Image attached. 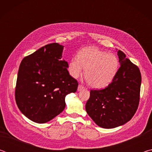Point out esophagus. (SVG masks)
Here are the masks:
<instances>
[{"label": "esophagus", "mask_w": 152, "mask_h": 152, "mask_svg": "<svg viewBox=\"0 0 152 152\" xmlns=\"http://www.w3.org/2000/svg\"><path fill=\"white\" fill-rule=\"evenodd\" d=\"M84 88V87L82 85H78V91H81L82 90H83Z\"/></svg>", "instance_id": "obj_1"}]
</instances>
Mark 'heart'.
<instances>
[{
  "label": "heart",
  "instance_id": "heart-1",
  "mask_svg": "<svg viewBox=\"0 0 152 152\" xmlns=\"http://www.w3.org/2000/svg\"><path fill=\"white\" fill-rule=\"evenodd\" d=\"M119 68L117 57L94 47L81 50L78 58H72L68 66L70 75L78 78L85 69L84 78L93 88H104L111 83L116 77Z\"/></svg>",
  "mask_w": 152,
  "mask_h": 152
}]
</instances>
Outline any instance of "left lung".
<instances>
[{
	"label": "left lung",
	"mask_w": 152,
	"mask_h": 152,
	"mask_svg": "<svg viewBox=\"0 0 152 152\" xmlns=\"http://www.w3.org/2000/svg\"><path fill=\"white\" fill-rule=\"evenodd\" d=\"M120 68L116 77L107 88L91 91L86 110L96 124L113 129L132 119L140 101L141 76L140 69L122 51L118 50Z\"/></svg>",
	"instance_id": "left-lung-1"
}]
</instances>
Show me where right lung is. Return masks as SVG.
<instances>
[{
	"mask_svg": "<svg viewBox=\"0 0 152 152\" xmlns=\"http://www.w3.org/2000/svg\"><path fill=\"white\" fill-rule=\"evenodd\" d=\"M64 46L50 43L22 60L18 72L15 100L20 111L32 121H50L65 109V97L78 84L62 60Z\"/></svg>",
	"mask_w": 152,
	"mask_h": 152,
	"instance_id": "obj_1",
	"label": "right lung"
}]
</instances>
